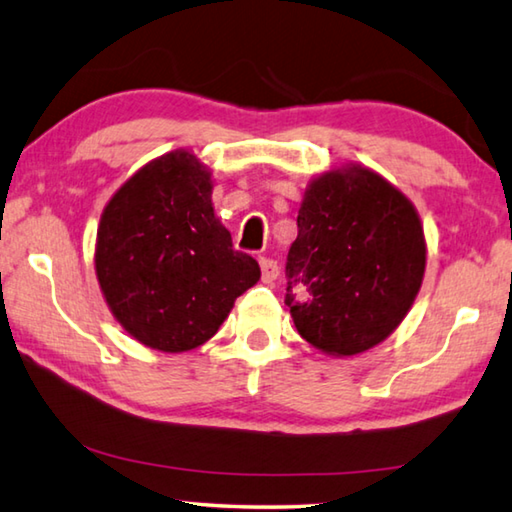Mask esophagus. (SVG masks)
I'll return each instance as SVG.
<instances>
[{
    "mask_svg": "<svg viewBox=\"0 0 512 512\" xmlns=\"http://www.w3.org/2000/svg\"><path fill=\"white\" fill-rule=\"evenodd\" d=\"M259 268H262V280L268 282V284H271L275 277H277V273H280V268H277V262H275V259H271V257L259 259Z\"/></svg>",
    "mask_w": 512,
    "mask_h": 512,
    "instance_id": "obj_1",
    "label": "esophagus"
}]
</instances>
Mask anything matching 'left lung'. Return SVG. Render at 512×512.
I'll use <instances>...</instances> for the list:
<instances>
[{"label":"left lung","mask_w":512,"mask_h":512,"mask_svg":"<svg viewBox=\"0 0 512 512\" xmlns=\"http://www.w3.org/2000/svg\"><path fill=\"white\" fill-rule=\"evenodd\" d=\"M424 264L427 241L413 203L377 171L345 164L305 189L284 302L309 345L352 357L388 339L409 314Z\"/></svg>","instance_id":"obj_1"}]
</instances>
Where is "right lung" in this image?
Returning a JSON list of instances; mask_svg holds the SVG:
<instances>
[{
    "instance_id": "add662e5",
    "label": "right lung",
    "mask_w": 512,
    "mask_h": 512,
    "mask_svg": "<svg viewBox=\"0 0 512 512\" xmlns=\"http://www.w3.org/2000/svg\"><path fill=\"white\" fill-rule=\"evenodd\" d=\"M212 173L178 149L144 164L103 207L94 271L112 316L151 350L187 352L219 332L259 264L232 248Z\"/></svg>"
}]
</instances>
